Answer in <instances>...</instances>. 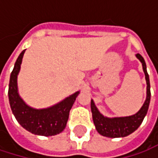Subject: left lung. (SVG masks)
Listing matches in <instances>:
<instances>
[{"instance_id":"left-lung-1","label":"left lung","mask_w":158,"mask_h":158,"mask_svg":"<svg viewBox=\"0 0 158 158\" xmlns=\"http://www.w3.org/2000/svg\"><path fill=\"white\" fill-rule=\"evenodd\" d=\"M135 56L142 63L143 70L145 76L146 80V99L141 107L135 114L125 116V117H106L102 115L98 108L96 107L93 100L90 102V109L92 112V119L95 124L96 130L98 133L103 136L110 137V138H118V137H125L132 133H134L142 123L143 118L145 117L151 98L150 92V81L149 76L146 71V65L144 59L140 54H136Z\"/></svg>"}]
</instances>
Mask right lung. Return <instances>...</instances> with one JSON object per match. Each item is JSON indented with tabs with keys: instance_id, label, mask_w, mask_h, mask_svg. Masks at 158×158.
Listing matches in <instances>:
<instances>
[{
	"instance_id": "right-lung-1",
	"label": "right lung",
	"mask_w": 158,
	"mask_h": 158,
	"mask_svg": "<svg viewBox=\"0 0 158 158\" xmlns=\"http://www.w3.org/2000/svg\"><path fill=\"white\" fill-rule=\"evenodd\" d=\"M25 50L19 55L11 73L8 97L12 111L17 122L28 132L44 136L60 134L66 127L69 110L72 108L79 91L69 95L58 103L44 109H35L27 105L18 92L17 77L20 72L23 56Z\"/></svg>"
}]
</instances>
